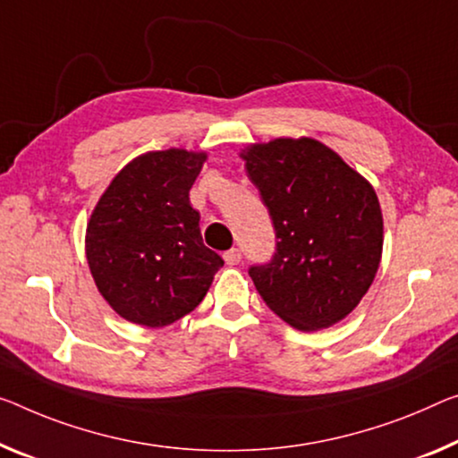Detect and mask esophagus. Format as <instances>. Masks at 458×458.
Instances as JSON below:
<instances>
[{
	"mask_svg": "<svg viewBox=\"0 0 458 458\" xmlns=\"http://www.w3.org/2000/svg\"><path fill=\"white\" fill-rule=\"evenodd\" d=\"M223 258H225V262H227L229 266H235V264L242 262V251H239L237 248H233V250L225 251Z\"/></svg>",
	"mask_w": 458,
	"mask_h": 458,
	"instance_id": "34e87169",
	"label": "esophagus"
}]
</instances>
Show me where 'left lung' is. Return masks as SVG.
I'll return each instance as SVG.
<instances>
[{"label":"left lung","mask_w":458,"mask_h":458,"mask_svg":"<svg viewBox=\"0 0 458 458\" xmlns=\"http://www.w3.org/2000/svg\"><path fill=\"white\" fill-rule=\"evenodd\" d=\"M276 231L270 264L251 266L259 297L301 332H318L354 311L383 253L375 188L311 137H280L239 153Z\"/></svg>","instance_id":"left-lung-1"}]
</instances>
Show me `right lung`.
<instances>
[{
    "instance_id": "obj_1",
    "label": "right lung",
    "mask_w": 458,
    "mask_h": 458,
    "mask_svg": "<svg viewBox=\"0 0 458 458\" xmlns=\"http://www.w3.org/2000/svg\"><path fill=\"white\" fill-rule=\"evenodd\" d=\"M205 151H147L114 175L86 229V258L98 291L126 321L164 327L205 299L219 253L202 243L190 205Z\"/></svg>"
}]
</instances>
